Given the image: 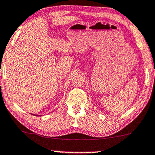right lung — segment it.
I'll return each instance as SVG.
<instances>
[{
  "instance_id": "add662e5",
  "label": "right lung",
  "mask_w": 155,
  "mask_h": 155,
  "mask_svg": "<svg viewBox=\"0 0 155 155\" xmlns=\"http://www.w3.org/2000/svg\"><path fill=\"white\" fill-rule=\"evenodd\" d=\"M33 114V115H35V114ZM36 116H38V115H36Z\"/></svg>"
}]
</instances>
